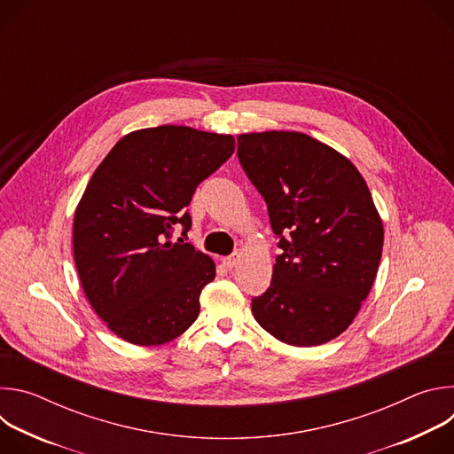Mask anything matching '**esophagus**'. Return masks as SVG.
<instances>
[{
    "mask_svg": "<svg viewBox=\"0 0 454 454\" xmlns=\"http://www.w3.org/2000/svg\"><path fill=\"white\" fill-rule=\"evenodd\" d=\"M239 261H240V251H235V253H231L230 256H224V258H223V264L231 270V268H235V266L239 264Z\"/></svg>",
    "mask_w": 454,
    "mask_h": 454,
    "instance_id": "obj_1",
    "label": "esophagus"
}]
</instances>
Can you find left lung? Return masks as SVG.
Here are the masks:
<instances>
[{
	"mask_svg": "<svg viewBox=\"0 0 454 454\" xmlns=\"http://www.w3.org/2000/svg\"><path fill=\"white\" fill-rule=\"evenodd\" d=\"M237 142L282 249L251 312L282 343H327L357 316L380 262L384 230L366 181L348 158L303 133H246Z\"/></svg>",
	"mask_w": 454,
	"mask_h": 454,
	"instance_id": "1",
	"label": "left lung"
}]
</instances>
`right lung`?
Wrapping results in <instances>:
<instances>
[{"label": "right lung", "instance_id": "1", "mask_svg": "<svg viewBox=\"0 0 454 454\" xmlns=\"http://www.w3.org/2000/svg\"><path fill=\"white\" fill-rule=\"evenodd\" d=\"M235 151L231 135L186 125L138 129L120 138L93 172L74 219V256L84 294L123 341L163 345L200 316L212 258L169 240L192 226L198 184Z\"/></svg>", "mask_w": 454, "mask_h": 454}]
</instances>
